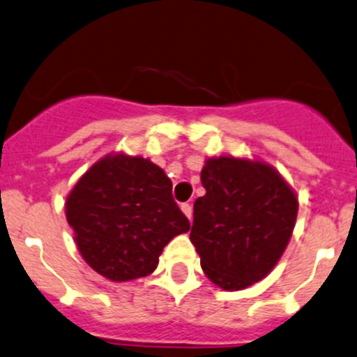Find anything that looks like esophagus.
I'll list each match as a JSON object with an SVG mask.
<instances>
[{
  "label": "esophagus",
  "mask_w": 357,
  "mask_h": 357,
  "mask_svg": "<svg viewBox=\"0 0 357 357\" xmlns=\"http://www.w3.org/2000/svg\"><path fill=\"white\" fill-rule=\"evenodd\" d=\"M180 208H182L183 215H185L187 218L192 220V204H190V203H183L182 206H180Z\"/></svg>",
  "instance_id": "obj_1"
}]
</instances>
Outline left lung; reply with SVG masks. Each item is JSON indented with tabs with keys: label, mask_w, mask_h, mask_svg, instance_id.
I'll list each match as a JSON object with an SVG mask.
<instances>
[{
	"label": "left lung",
	"mask_w": 357,
	"mask_h": 357,
	"mask_svg": "<svg viewBox=\"0 0 357 357\" xmlns=\"http://www.w3.org/2000/svg\"><path fill=\"white\" fill-rule=\"evenodd\" d=\"M206 189L194 203L190 242L209 280L241 290L266 277L287 248L297 197L273 167L238 158H209Z\"/></svg>",
	"instance_id": "left-lung-1"
}]
</instances>
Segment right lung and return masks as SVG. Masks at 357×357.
Instances as JSON below:
<instances>
[{"label": "right lung", "instance_id": "right-lung-1", "mask_svg": "<svg viewBox=\"0 0 357 357\" xmlns=\"http://www.w3.org/2000/svg\"><path fill=\"white\" fill-rule=\"evenodd\" d=\"M65 211L82 258L113 282L153 273L165 245L190 229L165 172L127 154L94 163L68 194Z\"/></svg>", "mask_w": 357, "mask_h": 357}]
</instances>
